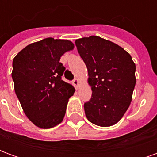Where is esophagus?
Masks as SVG:
<instances>
[{"mask_svg":"<svg viewBox=\"0 0 157 157\" xmlns=\"http://www.w3.org/2000/svg\"><path fill=\"white\" fill-rule=\"evenodd\" d=\"M80 84V82H79V80L77 78L74 79V81H73V85L75 86V88H78V86Z\"/></svg>","mask_w":157,"mask_h":157,"instance_id":"obj_1","label":"esophagus"}]
</instances>
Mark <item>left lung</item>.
I'll return each mask as SVG.
<instances>
[{"label":"left lung","mask_w":157,"mask_h":157,"mask_svg":"<svg viewBox=\"0 0 157 157\" xmlns=\"http://www.w3.org/2000/svg\"><path fill=\"white\" fill-rule=\"evenodd\" d=\"M88 72L92 98L84 104L89 121L101 127L117 124L132 101L135 88V64L119 45L90 36L75 41Z\"/></svg>","instance_id":"obj_1"}]
</instances>
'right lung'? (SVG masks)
<instances>
[{"label":"right lung","mask_w":157,"mask_h":157,"mask_svg":"<svg viewBox=\"0 0 157 157\" xmlns=\"http://www.w3.org/2000/svg\"><path fill=\"white\" fill-rule=\"evenodd\" d=\"M74 47L67 39L47 38L26 46L13 59L16 95L26 116L39 128H53L64 119L75 90L62 80L65 67L59 59Z\"/></svg>","instance_id":"right-lung-1"}]
</instances>
